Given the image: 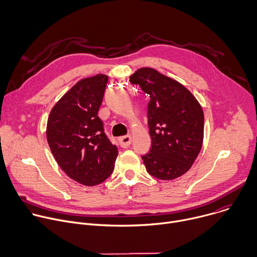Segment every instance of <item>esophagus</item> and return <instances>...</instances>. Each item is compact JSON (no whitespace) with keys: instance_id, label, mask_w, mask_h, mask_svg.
Listing matches in <instances>:
<instances>
[{"instance_id":"1","label":"esophagus","mask_w":257,"mask_h":257,"mask_svg":"<svg viewBox=\"0 0 257 257\" xmlns=\"http://www.w3.org/2000/svg\"><path fill=\"white\" fill-rule=\"evenodd\" d=\"M119 142H120L122 148L126 149V148H128V146L131 144L132 138H131L130 135H125V136H122V137L119 138Z\"/></svg>"}]
</instances>
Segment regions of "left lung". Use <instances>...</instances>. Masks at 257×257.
<instances>
[{"label":"left lung","mask_w":257,"mask_h":257,"mask_svg":"<svg viewBox=\"0 0 257 257\" xmlns=\"http://www.w3.org/2000/svg\"><path fill=\"white\" fill-rule=\"evenodd\" d=\"M148 93L151 151L142 156L149 174L173 180L185 174L203 141L204 116L194 95L178 81L153 68H141L130 77Z\"/></svg>","instance_id":"1"}]
</instances>
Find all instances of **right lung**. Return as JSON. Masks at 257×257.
<instances>
[{"label": "right lung", "instance_id": "obj_1", "mask_svg": "<svg viewBox=\"0 0 257 257\" xmlns=\"http://www.w3.org/2000/svg\"><path fill=\"white\" fill-rule=\"evenodd\" d=\"M107 80L103 74L80 80L55 104L48 119L47 139L55 160L85 186L111 176L118 156L97 116Z\"/></svg>", "mask_w": 257, "mask_h": 257}]
</instances>
